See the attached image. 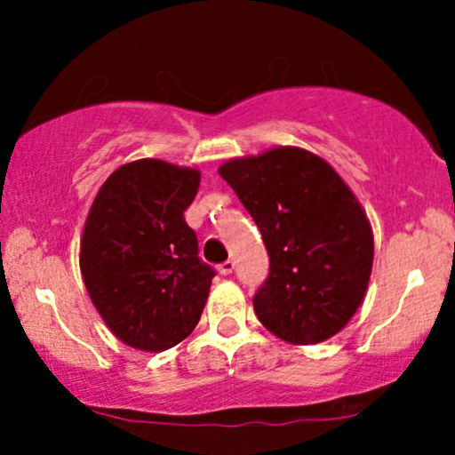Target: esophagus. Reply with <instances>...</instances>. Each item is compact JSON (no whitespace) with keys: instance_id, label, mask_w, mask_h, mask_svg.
Returning a JSON list of instances; mask_svg holds the SVG:
<instances>
[{"instance_id":"obj_1","label":"esophagus","mask_w":455,"mask_h":455,"mask_svg":"<svg viewBox=\"0 0 455 455\" xmlns=\"http://www.w3.org/2000/svg\"><path fill=\"white\" fill-rule=\"evenodd\" d=\"M233 269H235V263H233V260H224V263L218 265V274H220V275H228V274H233Z\"/></svg>"}]
</instances>
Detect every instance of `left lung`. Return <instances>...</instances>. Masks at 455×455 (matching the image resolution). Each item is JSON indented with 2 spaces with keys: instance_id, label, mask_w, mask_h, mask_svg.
<instances>
[{
  "instance_id": "left-lung-1",
  "label": "left lung",
  "mask_w": 455,
  "mask_h": 455,
  "mask_svg": "<svg viewBox=\"0 0 455 455\" xmlns=\"http://www.w3.org/2000/svg\"><path fill=\"white\" fill-rule=\"evenodd\" d=\"M218 173L269 254V275L252 299L259 321L291 344L336 336L362 306L374 259L372 227L351 188L301 148L228 160Z\"/></svg>"
}]
</instances>
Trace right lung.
Listing matches in <instances>:
<instances>
[{"instance_id":"right-lung-1","label":"right lung","mask_w":455,"mask_h":455,"mask_svg":"<svg viewBox=\"0 0 455 455\" xmlns=\"http://www.w3.org/2000/svg\"><path fill=\"white\" fill-rule=\"evenodd\" d=\"M201 173L143 158L98 190L81 237V274L92 304L115 336L160 353L192 333L210 295V265L198 259L184 212Z\"/></svg>"}]
</instances>
